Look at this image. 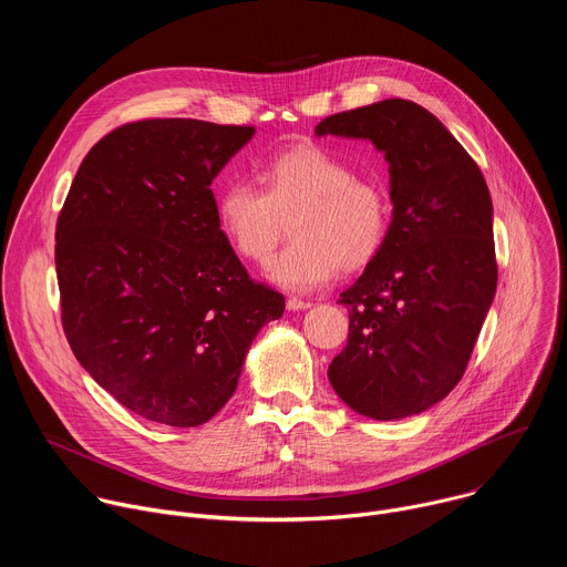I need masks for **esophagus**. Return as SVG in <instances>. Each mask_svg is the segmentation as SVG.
<instances>
[{
    "label": "esophagus",
    "mask_w": 567,
    "mask_h": 567,
    "mask_svg": "<svg viewBox=\"0 0 567 567\" xmlns=\"http://www.w3.org/2000/svg\"><path fill=\"white\" fill-rule=\"evenodd\" d=\"M309 307H311V302H307V300H298V298H289L287 300V309L289 311H305Z\"/></svg>",
    "instance_id": "obj_1"
}]
</instances>
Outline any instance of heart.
<instances>
[{
  "label": "heart",
  "mask_w": 567,
  "mask_h": 567,
  "mask_svg": "<svg viewBox=\"0 0 567 567\" xmlns=\"http://www.w3.org/2000/svg\"><path fill=\"white\" fill-rule=\"evenodd\" d=\"M260 184L233 179L217 197V221L233 249L265 262L287 233L293 239L267 265L287 291H313L337 269H359L381 249L390 204L385 190L330 150L293 145L262 166Z\"/></svg>",
  "instance_id": "obj_1"
}]
</instances>
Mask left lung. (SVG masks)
<instances>
[{
  "instance_id": "left-lung-1",
  "label": "left lung",
  "mask_w": 567,
  "mask_h": 567,
  "mask_svg": "<svg viewBox=\"0 0 567 567\" xmlns=\"http://www.w3.org/2000/svg\"><path fill=\"white\" fill-rule=\"evenodd\" d=\"M313 132L381 150L392 202L381 249L341 293L350 334L328 370L330 383L354 413L379 422L424 413L462 379L496 296L487 182L457 138L413 101L341 112Z\"/></svg>"
}]
</instances>
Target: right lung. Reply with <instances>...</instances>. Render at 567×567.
<instances>
[{
  "instance_id": "right-lung-1",
  "label": "right lung",
  "mask_w": 567,
  "mask_h": 567,
  "mask_svg": "<svg viewBox=\"0 0 567 567\" xmlns=\"http://www.w3.org/2000/svg\"><path fill=\"white\" fill-rule=\"evenodd\" d=\"M256 127L150 118L103 136L55 226L66 341L134 415L177 429L233 396L285 296L258 285L217 221L210 184Z\"/></svg>"
}]
</instances>
